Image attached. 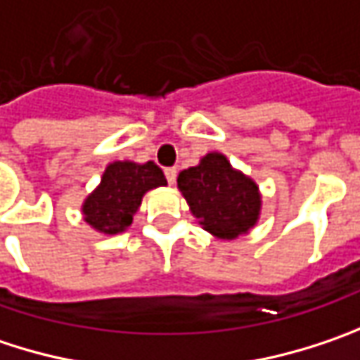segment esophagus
I'll return each instance as SVG.
<instances>
[{"label": "esophagus", "instance_id": "1", "mask_svg": "<svg viewBox=\"0 0 360 360\" xmlns=\"http://www.w3.org/2000/svg\"><path fill=\"white\" fill-rule=\"evenodd\" d=\"M176 176H178V169H176V167H167L166 178L169 184H174V182H176Z\"/></svg>", "mask_w": 360, "mask_h": 360}]
</instances>
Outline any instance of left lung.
Segmentation results:
<instances>
[{
	"mask_svg": "<svg viewBox=\"0 0 360 360\" xmlns=\"http://www.w3.org/2000/svg\"><path fill=\"white\" fill-rule=\"evenodd\" d=\"M178 191L198 225L217 240L229 242L245 236L260 219L262 194L258 184L217 151L202 155L198 166L182 169Z\"/></svg>",
	"mask_w": 360,
	"mask_h": 360,
	"instance_id": "obj_1",
	"label": "left lung"
}]
</instances>
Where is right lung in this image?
I'll use <instances>...</instances> for the list:
<instances>
[{"instance_id": "right-lung-1", "label": "right lung", "mask_w": 360, "mask_h": 360, "mask_svg": "<svg viewBox=\"0 0 360 360\" xmlns=\"http://www.w3.org/2000/svg\"><path fill=\"white\" fill-rule=\"evenodd\" d=\"M166 184L164 172L153 162H112L82 205L84 221L104 236L122 233L133 223L145 193Z\"/></svg>"}]
</instances>
